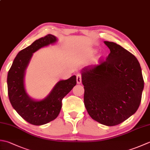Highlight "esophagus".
<instances>
[{"label": "esophagus", "mask_w": 150, "mask_h": 150, "mask_svg": "<svg viewBox=\"0 0 150 150\" xmlns=\"http://www.w3.org/2000/svg\"><path fill=\"white\" fill-rule=\"evenodd\" d=\"M82 82V78H81V75H77V84H81Z\"/></svg>", "instance_id": "1"}]
</instances>
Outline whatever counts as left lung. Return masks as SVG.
Listing matches in <instances>:
<instances>
[{"label": "left lung", "mask_w": 150, "mask_h": 150, "mask_svg": "<svg viewBox=\"0 0 150 150\" xmlns=\"http://www.w3.org/2000/svg\"><path fill=\"white\" fill-rule=\"evenodd\" d=\"M98 65L81 70L84 101L88 114L103 125L113 126L128 119L138 110L144 89L142 70L136 57L113 42Z\"/></svg>", "instance_id": "8db88e82"}]
</instances>
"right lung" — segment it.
I'll use <instances>...</instances> for the list:
<instances>
[{
  "label": "right lung",
  "instance_id": "add662e5",
  "mask_svg": "<svg viewBox=\"0 0 150 150\" xmlns=\"http://www.w3.org/2000/svg\"><path fill=\"white\" fill-rule=\"evenodd\" d=\"M57 41V38L52 34L34 41L18 52L8 73V96L11 106L19 115L33 125H43L55 119L61 110L62 98L77 84L75 75L60 80L49 94L40 100L34 99L27 93L25 74L33 54Z\"/></svg>",
  "mask_w": 150,
  "mask_h": 150
}]
</instances>
